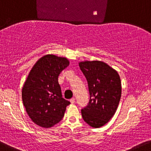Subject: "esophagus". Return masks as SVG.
Returning a JSON list of instances; mask_svg holds the SVG:
<instances>
[{
    "label": "esophagus",
    "mask_w": 151,
    "mask_h": 151,
    "mask_svg": "<svg viewBox=\"0 0 151 151\" xmlns=\"http://www.w3.org/2000/svg\"><path fill=\"white\" fill-rule=\"evenodd\" d=\"M70 102H71V103H72V104H74V102H75V99H74V97H73V98H72V99H71V100H70Z\"/></svg>",
    "instance_id": "34e87169"
}]
</instances>
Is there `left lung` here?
<instances>
[{
	"label": "left lung",
	"instance_id": "8db88e82",
	"mask_svg": "<svg viewBox=\"0 0 151 151\" xmlns=\"http://www.w3.org/2000/svg\"><path fill=\"white\" fill-rule=\"evenodd\" d=\"M79 68L88 83L89 101L82 109L84 122L98 128L115 115L120 97L121 81L117 71L100 61L79 63Z\"/></svg>",
	"mask_w": 151,
	"mask_h": 151
}]
</instances>
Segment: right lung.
Listing matches in <instances>:
<instances>
[{"label": "right lung", "instance_id": "add662e5", "mask_svg": "<svg viewBox=\"0 0 151 151\" xmlns=\"http://www.w3.org/2000/svg\"><path fill=\"white\" fill-rule=\"evenodd\" d=\"M69 64L65 57L44 56L34 64L22 89L26 111L34 123L49 128L62 120L70 102L62 97L58 77Z\"/></svg>", "mask_w": 151, "mask_h": 151}]
</instances>
